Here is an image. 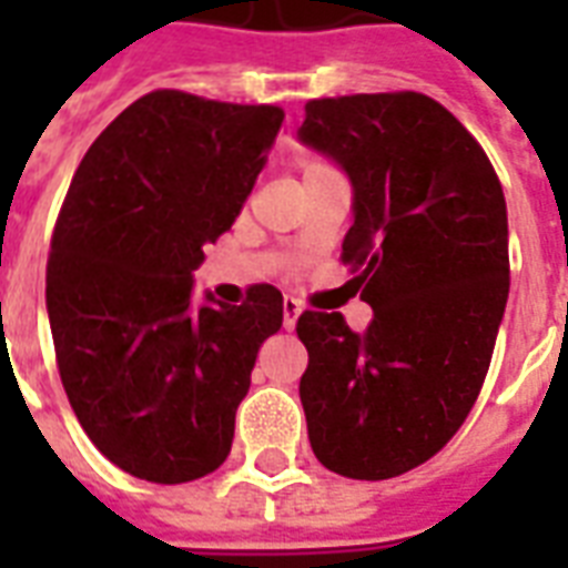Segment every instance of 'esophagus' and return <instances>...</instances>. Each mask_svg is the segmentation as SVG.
Returning <instances> with one entry per match:
<instances>
[{
  "instance_id": "34e87169",
  "label": "esophagus",
  "mask_w": 568,
  "mask_h": 568,
  "mask_svg": "<svg viewBox=\"0 0 568 568\" xmlns=\"http://www.w3.org/2000/svg\"><path fill=\"white\" fill-rule=\"evenodd\" d=\"M303 312L301 301L297 297H285L283 301V324L285 329H294V324H297V315Z\"/></svg>"
}]
</instances>
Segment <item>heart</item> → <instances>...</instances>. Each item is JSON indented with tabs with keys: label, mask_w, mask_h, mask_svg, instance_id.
Instances as JSON below:
<instances>
[{
	"label": "heart",
	"mask_w": 568,
	"mask_h": 568,
	"mask_svg": "<svg viewBox=\"0 0 568 568\" xmlns=\"http://www.w3.org/2000/svg\"><path fill=\"white\" fill-rule=\"evenodd\" d=\"M318 164H327V162H318V159H312V162H306V171H310V168H318Z\"/></svg>",
	"instance_id": "obj_1"
}]
</instances>
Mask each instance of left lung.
Returning <instances> with one entry per match:
<instances>
[{
  "label": "left lung",
  "instance_id": "obj_1",
  "mask_svg": "<svg viewBox=\"0 0 568 568\" xmlns=\"http://www.w3.org/2000/svg\"><path fill=\"white\" fill-rule=\"evenodd\" d=\"M301 141L354 182L342 244L374 318L306 310L301 400L321 466L386 480L436 457L471 413L510 292L507 203L489 155L430 97L306 102Z\"/></svg>",
  "mask_w": 568,
  "mask_h": 568
}]
</instances>
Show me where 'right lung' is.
Segmentation results:
<instances>
[{"instance_id":"obj_1","label":"right lung","mask_w":568,"mask_h":568,"mask_svg":"<svg viewBox=\"0 0 568 568\" xmlns=\"http://www.w3.org/2000/svg\"><path fill=\"white\" fill-rule=\"evenodd\" d=\"M285 111L153 91L75 168L47 262L67 400L88 439L150 484L221 466L283 294L194 306L191 271L239 217Z\"/></svg>"}]
</instances>
